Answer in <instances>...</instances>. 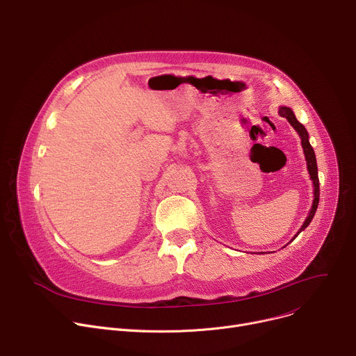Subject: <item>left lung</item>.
Here are the masks:
<instances>
[{
    "instance_id": "8db88e82",
    "label": "left lung",
    "mask_w": 356,
    "mask_h": 356,
    "mask_svg": "<svg viewBox=\"0 0 356 356\" xmlns=\"http://www.w3.org/2000/svg\"><path fill=\"white\" fill-rule=\"evenodd\" d=\"M279 113L282 118H286L289 120V123L291 124L296 129V132L299 134V136L302 138V146H303V152H305V156H306V162H307V171L310 174V178L313 181V186H315V198H313V205H312V210L309 213V217L305 220L300 232L302 229H305L312 218L315 217V213H316V208H318V204H319V177H318V165H316V156H315V151H313L312 145L309 143V135H307V131L306 128L303 127V124L296 119L293 111H291L290 108H286V106H282L279 109ZM299 232V233H300ZM298 237V234L295 236Z\"/></svg>"
}]
</instances>
